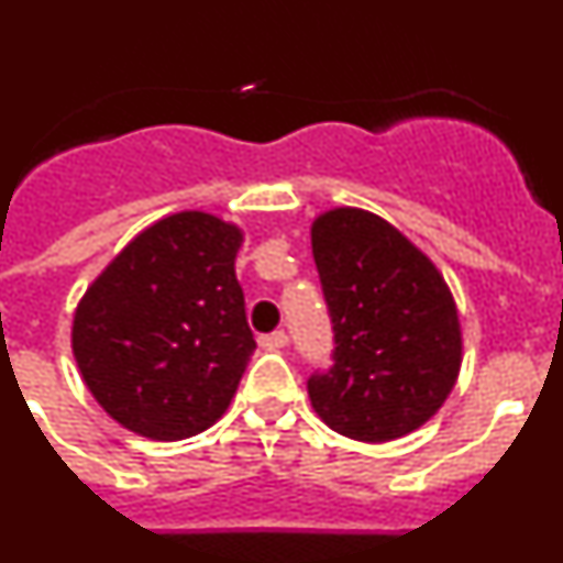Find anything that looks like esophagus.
<instances>
[{
  "instance_id": "1",
  "label": "esophagus",
  "mask_w": 563,
  "mask_h": 563,
  "mask_svg": "<svg viewBox=\"0 0 563 563\" xmlns=\"http://www.w3.org/2000/svg\"><path fill=\"white\" fill-rule=\"evenodd\" d=\"M287 341H290V338H287V332H285V330L267 332V335H262V338H258V343H262V346H265V350H271V352L285 350V346H287Z\"/></svg>"
}]
</instances>
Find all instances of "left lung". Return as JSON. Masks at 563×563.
I'll return each instance as SVG.
<instances>
[{
  "label": "left lung",
  "mask_w": 563,
  "mask_h": 563,
  "mask_svg": "<svg viewBox=\"0 0 563 563\" xmlns=\"http://www.w3.org/2000/svg\"><path fill=\"white\" fill-rule=\"evenodd\" d=\"M312 256L335 332L332 366L307 380L312 409L350 440L411 434L460 375V316L445 278L395 225L361 208L321 213Z\"/></svg>",
  "instance_id": "obj_1"
}]
</instances>
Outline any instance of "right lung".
Masks as SVG:
<instances>
[{
	"label": "right lung",
	"mask_w": 563,
	"mask_h": 563,
	"mask_svg": "<svg viewBox=\"0 0 563 563\" xmlns=\"http://www.w3.org/2000/svg\"><path fill=\"white\" fill-rule=\"evenodd\" d=\"M242 231L211 213L154 222L89 285L73 355L112 420L148 440H186L220 420L256 341L233 258Z\"/></svg>",
	"instance_id": "obj_1"
}]
</instances>
